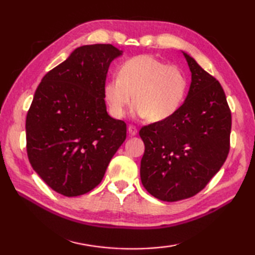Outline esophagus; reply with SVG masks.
<instances>
[{
	"label": "esophagus",
	"instance_id": "obj_1",
	"mask_svg": "<svg viewBox=\"0 0 255 255\" xmlns=\"http://www.w3.org/2000/svg\"><path fill=\"white\" fill-rule=\"evenodd\" d=\"M128 132L130 136H135V135H137V128L135 126H132V125H129Z\"/></svg>",
	"mask_w": 255,
	"mask_h": 255
}]
</instances>
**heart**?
Masks as SVG:
<instances>
[{"label":"heart","instance_id":"b5f03b06","mask_svg":"<svg viewBox=\"0 0 255 255\" xmlns=\"http://www.w3.org/2000/svg\"><path fill=\"white\" fill-rule=\"evenodd\" d=\"M188 88V77L180 68L152 55H137L125 60L119 75L106 82L103 94L112 117H125L133 100V115L157 123L175 115Z\"/></svg>","mask_w":255,"mask_h":255}]
</instances>
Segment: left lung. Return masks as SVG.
Instances as JSON below:
<instances>
[{"label":"left lung","instance_id":"left-lung-1","mask_svg":"<svg viewBox=\"0 0 255 255\" xmlns=\"http://www.w3.org/2000/svg\"><path fill=\"white\" fill-rule=\"evenodd\" d=\"M191 72L187 99L171 118L141 127L140 179L150 195L178 201L200 192L230 153L232 114L219 82L183 53Z\"/></svg>","mask_w":255,"mask_h":255}]
</instances>
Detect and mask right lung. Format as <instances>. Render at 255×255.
Here are the masks:
<instances>
[{"instance_id":"right-lung-1","label":"right lung","mask_w":255,"mask_h":255,"mask_svg":"<svg viewBox=\"0 0 255 255\" xmlns=\"http://www.w3.org/2000/svg\"><path fill=\"white\" fill-rule=\"evenodd\" d=\"M122 54L110 44L79 47L34 92L25 119L28 158L60 195L96 188L126 139V124L108 115L103 94L110 63Z\"/></svg>"}]
</instances>
